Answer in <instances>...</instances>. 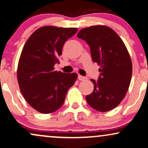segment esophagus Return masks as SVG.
Wrapping results in <instances>:
<instances>
[{
	"instance_id": "esophagus-1",
	"label": "esophagus",
	"mask_w": 148,
	"mask_h": 148,
	"mask_svg": "<svg viewBox=\"0 0 148 148\" xmlns=\"http://www.w3.org/2000/svg\"><path fill=\"white\" fill-rule=\"evenodd\" d=\"M78 79H79V81H84V80H86L87 79V77H86V76H83L81 75H79L78 76Z\"/></svg>"
}]
</instances>
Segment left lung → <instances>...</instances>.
<instances>
[{
	"label": "left lung",
	"instance_id": "obj_1",
	"mask_svg": "<svg viewBox=\"0 0 148 148\" xmlns=\"http://www.w3.org/2000/svg\"><path fill=\"white\" fill-rule=\"evenodd\" d=\"M77 37L90 46L92 61L100 66L93 92L86 97L92 108L106 112L114 109L123 101L132 74V63L123 40L113 29L106 25L83 28Z\"/></svg>",
	"mask_w": 148,
	"mask_h": 148
}]
</instances>
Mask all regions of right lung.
Wrapping results in <instances>:
<instances>
[{
  "label": "right lung",
  "mask_w": 148,
  "mask_h": 148,
  "mask_svg": "<svg viewBox=\"0 0 148 148\" xmlns=\"http://www.w3.org/2000/svg\"><path fill=\"white\" fill-rule=\"evenodd\" d=\"M76 28L43 26L25 42L18 60L17 80L25 101L40 113H51L63 104L76 73L55 71L64 42L77 32Z\"/></svg>",
  "instance_id": "obj_1"
}]
</instances>
